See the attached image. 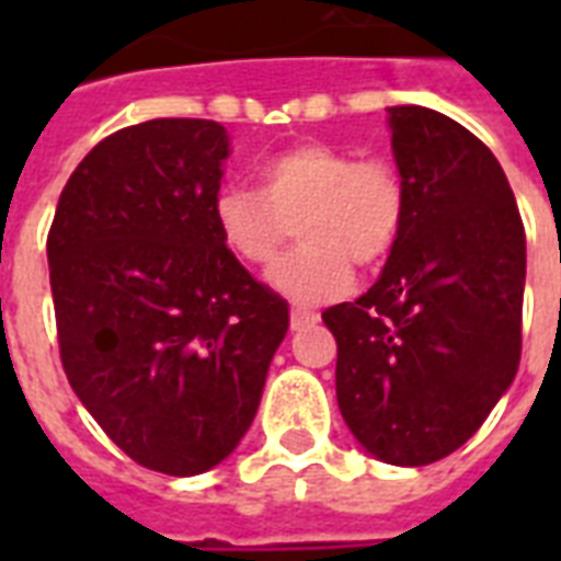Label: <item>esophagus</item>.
Masks as SVG:
<instances>
[{"mask_svg": "<svg viewBox=\"0 0 561 561\" xmlns=\"http://www.w3.org/2000/svg\"><path fill=\"white\" fill-rule=\"evenodd\" d=\"M317 320H320V317L311 314V311H302V308H294V311H290V329H294V332H302L308 325H314Z\"/></svg>", "mask_w": 561, "mask_h": 561, "instance_id": "1", "label": "esophagus"}]
</instances>
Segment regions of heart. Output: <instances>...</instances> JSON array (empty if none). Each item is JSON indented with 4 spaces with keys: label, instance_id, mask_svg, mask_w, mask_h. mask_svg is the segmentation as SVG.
Listing matches in <instances>:
<instances>
[{
    "label": "heart",
    "instance_id": "heart-1",
    "mask_svg": "<svg viewBox=\"0 0 561 561\" xmlns=\"http://www.w3.org/2000/svg\"><path fill=\"white\" fill-rule=\"evenodd\" d=\"M408 188L390 160H355L346 148L299 142L259 162V188L224 186L211 218L220 241L244 264L276 259L297 220L302 241L273 264L267 279L302 306L341 297L352 264L375 267L399 241Z\"/></svg>",
    "mask_w": 561,
    "mask_h": 561
}]
</instances>
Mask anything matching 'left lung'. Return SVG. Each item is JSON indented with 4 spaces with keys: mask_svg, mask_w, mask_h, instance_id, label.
I'll list each match as a JSON object with an SVG mask.
<instances>
[{
    "mask_svg": "<svg viewBox=\"0 0 561 561\" xmlns=\"http://www.w3.org/2000/svg\"><path fill=\"white\" fill-rule=\"evenodd\" d=\"M408 188L399 241L355 302L323 311L337 404L373 457L427 466L457 451L522 360L527 241L495 153L436 110H387Z\"/></svg>",
    "mask_w": 561,
    "mask_h": 561,
    "instance_id": "1",
    "label": "left lung"
}]
</instances>
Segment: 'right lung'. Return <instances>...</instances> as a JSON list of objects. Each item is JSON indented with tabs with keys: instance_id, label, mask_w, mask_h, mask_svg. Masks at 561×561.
<instances>
[{
	"instance_id": "1",
	"label": "right lung",
	"mask_w": 561,
	"mask_h": 561,
	"mask_svg": "<svg viewBox=\"0 0 561 561\" xmlns=\"http://www.w3.org/2000/svg\"><path fill=\"white\" fill-rule=\"evenodd\" d=\"M229 157L209 118H151L99 142L48 229L66 378L145 469L192 478L253 425L288 302L220 241L211 203Z\"/></svg>"
}]
</instances>
